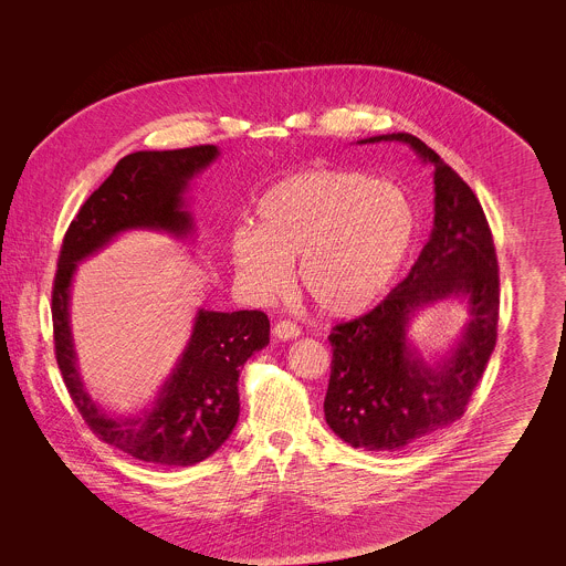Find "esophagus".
Wrapping results in <instances>:
<instances>
[{
  "instance_id": "1",
  "label": "esophagus",
  "mask_w": 566,
  "mask_h": 566,
  "mask_svg": "<svg viewBox=\"0 0 566 566\" xmlns=\"http://www.w3.org/2000/svg\"><path fill=\"white\" fill-rule=\"evenodd\" d=\"M273 335L277 339H282V342H291V339H296L301 335V328L295 323H291V321H280V323L273 326Z\"/></svg>"
}]
</instances>
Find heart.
I'll return each instance as SVG.
<instances>
[{
	"instance_id": "heart-1",
	"label": "heart",
	"mask_w": 566,
	"mask_h": 566,
	"mask_svg": "<svg viewBox=\"0 0 566 566\" xmlns=\"http://www.w3.org/2000/svg\"><path fill=\"white\" fill-rule=\"evenodd\" d=\"M254 220L256 229L240 227L229 242L243 286L277 295L296 261L301 293L335 318L358 316L384 298L418 227L403 189L344 169H310L275 182Z\"/></svg>"
}]
</instances>
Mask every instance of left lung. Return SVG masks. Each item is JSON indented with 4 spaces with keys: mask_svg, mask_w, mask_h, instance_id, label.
Here are the masks:
<instances>
[{
    "mask_svg": "<svg viewBox=\"0 0 566 566\" xmlns=\"http://www.w3.org/2000/svg\"><path fill=\"white\" fill-rule=\"evenodd\" d=\"M376 142L407 144L432 165L431 235L390 295L369 314L333 326L324 418L352 448L399 452L464 413L496 344L499 263L478 197L448 163L411 134L358 144ZM443 300H460L468 321L451 350L429 361L408 331L420 311Z\"/></svg>",
    "mask_w": 566,
    "mask_h": 566,
    "instance_id": "1",
    "label": "left lung"
}]
</instances>
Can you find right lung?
Listing matches in <instances>:
<instances>
[{"label": "right lung", "mask_w": 566, "mask_h": 566, "mask_svg": "<svg viewBox=\"0 0 566 566\" xmlns=\"http://www.w3.org/2000/svg\"><path fill=\"white\" fill-rule=\"evenodd\" d=\"M218 157L220 150L210 144L123 157L72 220L54 275V352L72 401L99 439L163 467L197 464L229 439L240 418V371L254 352L270 344V321L259 310L199 307L189 342L157 397L135 413L118 416L93 401L84 386L70 321L72 284L82 261L123 233L155 231L190 240L197 233L187 199L190 182Z\"/></svg>", "instance_id": "1"}]
</instances>
